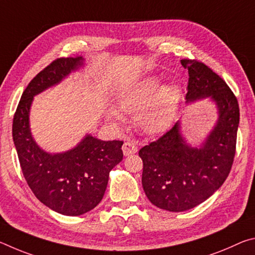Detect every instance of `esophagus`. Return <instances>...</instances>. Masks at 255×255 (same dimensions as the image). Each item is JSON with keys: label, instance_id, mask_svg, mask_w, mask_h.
Returning a JSON list of instances; mask_svg holds the SVG:
<instances>
[{"label": "esophagus", "instance_id": "obj_1", "mask_svg": "<svg viewBox=\"0 0 255 255\" xmlns=\"http://www.w3.org/2000/svg\"><path fill=\"white\" fill-rule=\"evenodd\" d=\"M123 152L125 156H129V155L135 154L137 152V144L135 141L127 139L123 145Z\"/></svg>", "mask_w": 255, "mask_h": 255}]
</instances>
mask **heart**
<instances>
[{
  "label": "heart",
  "mask_w": 255,
  "mask_h": 255,
  "mask_svg": "<svg viewBox=\"0 0 255 255\" xmlns=\"http://www.w3.org/2000/svg\"><path fill=\"white\" fill-rule=\"evenodd\" d=\"M180 91L174 84H163L161 79L150 75L128 86L118 96L119 109L137 116L140 126L149 132H157L171 123L178 106ZM110 117L122 120V115L112 110Z\"/></svg>",
  "instance_id": "obj_1"
}]
</instances>
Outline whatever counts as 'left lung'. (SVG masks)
Listing matches in <instances>:
<instances>
[{
    "label": "left lung",
    "mask_w": 255,
    "mask_h": 255,
    "mask_svg": "<svg viewBox=\"0 0 255 255\" xmlns=\"http://www.w3.org/2000/svg\"><path fill=\"white\" fill-rule=\"evenodd\" d=\"M188 68L185 103L204 99L217 109V122L199 146L190 145L178 120L157 140L139 150L145 195L158 208L180 213L200 205L227 179L235 156L240 108L221 76L198 60L182 59Z\"/></svg>",
    "instance_id": "1"
}]
</instances>
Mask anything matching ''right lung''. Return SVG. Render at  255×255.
Wrapping results in <instances>:
<instances>
[{"label": "right lung", "instance_id": "obj_1", "mask_svg": "<svg viewBox=\"0 0 255 255\" xmlns=\"http://www.w3.org/2000/svg\"><path fill=\"white\" fill-rule=\"evenodd\" d=\"M83 66L82 56L58 58L38 73L22 93L12 126L21 169L33 195L51 210L66 216L83 215L99 205L110 171L124 156V141L101 140L90 133L63 153L46 152L34 140L29 118L33 97Z\"/></svg>", "mask_w": 255, "mask_h": 255}]
</instances>
